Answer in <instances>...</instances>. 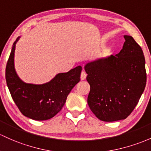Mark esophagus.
<instances>
[{
	"mask_svg": "<svg viewBox=\"0 0 151 151\" xmlns=\"http://www.w3.org/2000/svg\"><path fill=\"white\" fill-rule=\"evenodd\" d=\"M86 72L85 71H83V70L82 72H81V80L83 81V80H85L86 79Z\"/></svg>",
	"mask_w": 151,
	"mask_h": 151,
	"instance_id": "esophagus-1",
	"label": "esophagus"
}]
</instances>
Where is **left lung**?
I'll list each match as a JSON object with an SVG mask.
<instances>
[{
    "instance_id": "8db88e82",
    "label": "left lung",
    "mask_w": 151,
    "mask_h": 151,
    "mask_svg": "<svg viewBox=\"0 0 151 151\" xmlns=\"http://www.w3.org/2000/svg\"><path fill=\"white\" fill-rule=\"evenodd\" d=\"M122 49L116 55L86 65L90 84L88 104L98 119H124L137 106L146 85L143 52L132 37L124 35Z\"/></svg>"
}]
</instances>
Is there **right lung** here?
Returning <instances> with one entry per match:
<instances>
[{"instance_id":"1","label":"right lung","mask_w":151,"mask_h":151,"mask_svg":"<svg viewBox=\"0 0 151 151\" xmlns=\"http://www.w3.org/2000/svg\"><path fill=\"white\" fill-rule=\"evenodd\" d=\"M19 40V37L13 45L6 68V80L11 97L25 116L39 121L51 119L62 109L68 95L80 81L81 66L58 74L51 81L42 85L26 83L14 68V52Z\"/></svg>"}]
</instances>
